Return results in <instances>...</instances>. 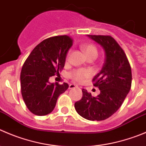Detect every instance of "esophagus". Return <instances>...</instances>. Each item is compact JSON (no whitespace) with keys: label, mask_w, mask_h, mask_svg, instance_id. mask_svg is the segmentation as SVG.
Masks as SVG:
<instances>
[{"label":"esophagus","mask_w":146,"mask_h":146,"mask_svg":"<svg viewBox=\"0 0 146 146\" xmlns=\"http://www.w3.org/2000/svg\"><path fill=\"white\" fill-rule=\"evenodd\" d=\"M77 86L76 85V84H70L69 85V90H71V89H74V88H75V87H77Z\"/></svg>","instance_id":"esophagus-1"}]
</instances>
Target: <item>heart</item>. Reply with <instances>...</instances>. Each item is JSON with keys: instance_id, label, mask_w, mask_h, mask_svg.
Listing matches in <instances>:
<instances>
[{"instance_id": "obj_1", "label": "heart", "mask_w": 146, "mask_h": 146, "mask_svg": "<svg viewBox=\"0 0 146 146\" xmlns=\"http://www.w3.org/2000/svg\"><path fill=\"white\" fill-rule=\"evenodd\" d=\"M81 48L84 51L85 54L87 55V58L94 57L96 58L98 54V50L96 46L92 44H86L81 46ZM71 54V51L69 50L68 51L67 55H66V59H69V56ZM91 72L88 69H78L73 70L69 73V77L72 79L73 81L77 82H82L84 81L86 79L91 77Z\"/></svg>"}]
</instances>
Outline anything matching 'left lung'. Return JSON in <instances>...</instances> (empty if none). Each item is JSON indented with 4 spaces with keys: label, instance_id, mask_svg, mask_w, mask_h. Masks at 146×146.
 <instances>
[{
    "label": "left lung",
    "instance_id": "obj_1",
    "mask_svg": "<svg viewBox=\"0 0 146 146\" xmlns=\"http://www.w3.org/2000/svg\"><path fill=\"white\" fill-rule=\"evenodd\" d=\"M105 50L102 70L92 80L100 90L92 97L82 89V98L74 103L77 113L89 120H103L112 115L122 105L131 87V67L125 53L111 36L88 35Z\"/></svg>",
    "mask_w": 146,
    "mask_h": 146
}]
</instances>
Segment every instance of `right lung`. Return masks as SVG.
<instances>
[{
    "mask_svg": "<svg viewBox=\"0 0 146 146\" xmlns=\"http://www.w3.org/2000/svg\"><path fill=\"white\" fill-rule=\"evenodd\" d=\"M72 43L67 35L50 37L39 43L25 61L21 72V95L29 110L36 115L52 112L59 95L69 87L67 83L51 84L48 80L63 69Z\"/></svg>",
    "mask_w": 146,
    "mask_h": 146,
    "instance_id": "1",
    "label": "right lung"
}]
</instances>
